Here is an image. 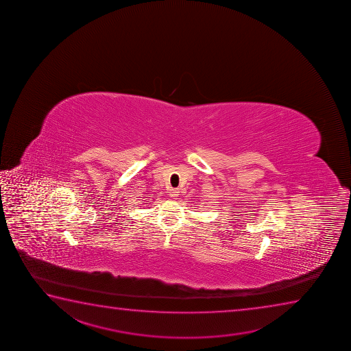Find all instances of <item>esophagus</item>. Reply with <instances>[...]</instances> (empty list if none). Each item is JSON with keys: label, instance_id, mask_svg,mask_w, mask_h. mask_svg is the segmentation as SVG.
<instances>
[{"label": "esophagus", "instance_id": "esophagus-1", "mask_svg": "<svg viewBox=\"0 0 351 351\" xmlns=\"http://www.w3.org/2000/svg\"><path fill=\"white\" fill-rule=\"evenodd\" d=\"M170 197L178 198V195H180V190L178 188H171L169 191Z\"/></svg>", "mask_w": 351, "mask_h": 351}]
</instances>
